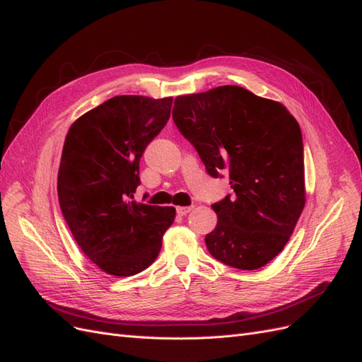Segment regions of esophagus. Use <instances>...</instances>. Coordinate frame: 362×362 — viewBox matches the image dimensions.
I'll return each instance as SVG.
<instances>
[{
	"label": "esophagus",
	"mask_w": 362,
	"mask_h": 362,
	"mask_svg": "<svg viewBox=\"0 0 362 362\" xmlns=\"http://www.w3.org/2000/svg\"><path fill=\"white\" fill-rule=\"evenodd\" d=\"M193 206H177V214L178 216H185L187 213H190Z\"/></svg>",
	"instance_id": "esophagus-1"
}]
</instances>
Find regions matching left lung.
<instances>
[{
  "mask_svg": "<svg viewBox=\"0 0 362 362\" xmlns=\"http://www.w3.org/2000/svg\"><path fill=\"white\" fill-rule=\"evenodd\" d=\"M173 122L211 177L229 173L234 194L211 205L217 225L205 235L223 264L255 270L287 245L305 206L302 131L281 103L238 86L175 100Z\"/></svg>",
  "mask_w": 362,
  "mask_h": 362,
  "instance_id": "left-lung-1",
  "label": "left lung"
}]
</instances>
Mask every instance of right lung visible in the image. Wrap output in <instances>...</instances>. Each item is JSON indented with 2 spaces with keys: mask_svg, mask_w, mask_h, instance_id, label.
Here are the masks:
<instances>
[{
  "mask_svg": "<svg viewBox=\"0 0 362 362\" xmlns=\"http://www.w3.org/2000/svg\"><path fill=\"white\" fill-rule=\"evenodd\" d=\"M172 98L122 95L84 113L68 131L57 192L86 257L108 275L133 276L160 254L175 208L139 204L141 156L170 117Z\"/></svg>",
  "mask_w": 362,
  "mask_h": 362,
  "instance_id": "right-lung-1",
  "label": "right lung"
}]
</instances>
